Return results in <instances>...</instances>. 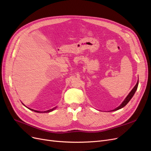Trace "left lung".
Returning <instances> with one entry per match:
<instances>
[{"label":"left lung","mask_w":151,"mask_h":151,"mask_svg":"<svg viewBox=\"0 0 151 151\" xmlns=\"http://www.w3.org/2000/svg\"><path fill=\"white\" fill-rule=\"evenodd\" d=\"M138 84H139V80L137 81V83L136 85L134 86V88L132 89V91L129 93V94L127 95V96L125 98V99L124 100H123V101L120 104V106H118L116 107V108H115L114 109H112V110H111V111H116V110H118V109H120L123 108L124 106H125L127 104V103L130 101V100L132 98V97L134 96V95L135 93L136 92L137 89Z\"/></svg>","instance_id":"8db88e82"}]
</instances>
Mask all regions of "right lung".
<instances>
[{"mask_svg":"<svg viewBox=\"0 0 151 151\" xmlns=\"http://www.w3.org/2000/svg\"><path fill=\"white\" fill-rule=\"evenodd\" d=\"M22 104L24 105V106H26L25 105L22 103ZM27 108H28L29 109H30V110H31V111H35V112H36V113H50V112H51V111H53L54 109H55L57 108V106H55V108H52V109H48V110H47V111H38V110H35V109H31V108H28V107H27V106H26Z\"/></svg>","mask_w":151,"mask_h":151,"instance_id":"right-lung-1","label":"right lung"}]
</instances>
